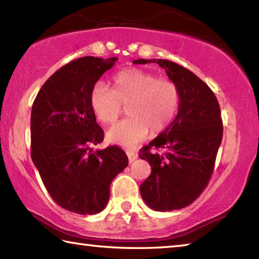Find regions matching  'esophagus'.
Here are the masks:
<instances>
[{
    "instance_id": "34e87169",
    "label": "esophagus",
    "mask_w": 259,
    "mask_h": 259,
    "mask_svg": "<svg viewBox=\"0 0 259 259\" xmlns=\"http://www.w3.org/2000/svg\"><path fill=\"white\" fill-rule=\"evenodd\" d=\"M126 155H128V159H129V162L131 163V162H134L136 159H137L138 155L137 153L134 152V151H126Z\"/></svg>"
}]
</instances>
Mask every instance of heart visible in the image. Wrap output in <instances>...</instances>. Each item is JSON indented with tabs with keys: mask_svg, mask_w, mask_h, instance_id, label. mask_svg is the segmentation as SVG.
Instances as JSON below:
<instances>
[{
	"mask_svg": "<svg viewBox=\"0 0 259 259\" xmlns=\"http://www.w3.org/2000/svg\"><path fill=\"white\" fill-rule=\"evenodd\" d=\"M91 111L100 123L112 124L126 105L128 117L107 131L108 142L134 147L150 131H163L174 120L179 106L177 85L168 78L139 68L123 69L112 77V90L103 82L93 87L89 95Z\"/></svg>",
	"mask_w": 259,
	"mask_h": 259,
	"instance_id": "obj_1",
	"label": "heart"
}]
</instances>
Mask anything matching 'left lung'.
Here are the masks:
<instances>
[{
    "label": "left lung",
    "mask_w": 259,
    "mask_h": 259,
    "mask_svg": "<svg viewBox=\"0 0 259 259\" xmlns=\"http://www.w3.org/2000/svg\"><path fill=\"white\" fill-rule=\"evenodd\" d=\"M156 63L177 85L179 106L176 119L163 133L140 150L152 172L140 185L145 203L156 211L185 208L207 187L223 138L221 107L205 83L174 61L137 59L134 64ZM163 149L153 153L150 148Z\"/></svg>",
    "instance_id": "1"
}]
</instances>
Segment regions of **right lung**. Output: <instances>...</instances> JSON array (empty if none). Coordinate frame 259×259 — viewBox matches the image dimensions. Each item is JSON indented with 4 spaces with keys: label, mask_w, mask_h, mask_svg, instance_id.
Masks as SVG:
<instances>
[{
    "label": "right lung",
    "mask_w": 259,
    "mask_h": 259,
    "mask_svg": "<svg viewBox=\"0 0 259 259\" xmlns=\"http://www.w3.org/2000/svg\"><path fill=\"white\" fill-rule=\"evenodd\" d=\"M116 60L88 56L71 61L48 78L33 103L32 160L51 198L71 212L102 211L112 181L128 165L120 147L90 148L104 139L90 107V91Z\"/></svg>",
    "instance_id": "right-lung-1"
}]
</instances>
